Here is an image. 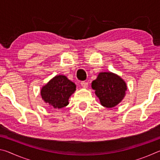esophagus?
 Instances as JSON below:
<instances>
[{
	"instance_id": "1",
	"label": "esophagus",
	"mask_w": 160,
	"mask_h": 160,
	"mask_svg": "<svg viewBox=\"0 0 160 160\" xmlns=\"http://www.w3.org/2000/svg\"><path fill=\"white\" fill-rule=\"evenodd\" d=\"M80 85H81V86L83 88H85L86 89V88H88V83L86 82H81Z\"/></svg>"
}]
</instances>
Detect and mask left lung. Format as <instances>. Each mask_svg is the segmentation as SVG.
Returning <instances> with one entry per match:
<instances>
[{
    "label": "left lung",
    "mask_w": 160,
    "mask_h": 160,
    "mask_svg": "<svg viewBox=\"0 0 160 160\" xmlns=\"http://www.w3.org/2000/svg\"><path fill=\"white\" fill-rule=\"evenodd\" d=\"M92 88L95 91L103 107L113 108L118 105L126 96L127 85L119 75L112 72H100L96 80L92 82Z\"/></svg>",
    "instance_id": "left-lung-1"
}]
</instances>
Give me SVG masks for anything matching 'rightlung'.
<instances>
[{
    "mask_svg": "<svg viewBox=\"0 0 160 160\" xmlns=\"http://www.w3.org/2000/svg\"><path fill=\"white\" fill-rule=\"evenodd\" d=\"M76 90V85L63 75L53 77L42 88V98L54 109H62L69 104V98Z\"/></svg>",
    "mask_w": 160,
    "mask_h": 160,
    "instance_id": "right-lung-1",
    "label": "right lung"
}]
</instances>
